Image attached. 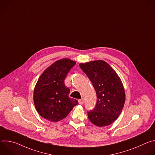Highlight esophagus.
<instances>
[{
    "mask_svg": "<svg viewBox=\"0 0 155 155\" xmlns=\"http://www.w3.org/2000/svg\"><path fill=\"white\" fill-rule=\"evenodd\" d=\"M83 102H84V100H83V99H79V100H78V103H79V104L82 105V104H83Z\"/></svg>",
    "mask_w": 155,
    "mask_h": 155,
    "instance_id": "1",
    "label": "esophagus"
}]
</instances>
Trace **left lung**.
Returning <instances> with one entry per match:
<instances>
[{
    "mask_svg": "<svg viewBox=\"0 0 155 155\" xmlns=\"http://www.w3.org/2000/svg\"><path fill=\"white\" fill-rule=\"evenodd\" d=\"M79 65L91 81L97 94L95 107L87 112L88 118L99 127L111 124L121 113L125 102L121 79L111 66L102 60Z\"/></svg>",
    "mask_w": 155,
    "mask_h": 155,
    "instance_id": "left-lung-1",
    "label": "left lung"
}]
</instances>
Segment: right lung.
Listing matches in <instances>:
<instances>
[{"label":"right lung","mask_w":155,"mask_h":155,"mask_svg":"<svg viewBox=\"0 0 155 155\" xmlns=\"http://www.w3.org/2000/svg\"><path fill=\"white\" fill-rule=\"evenodd\" d=\"M76 62L69 59L58 60L39 77L34 92V102L38 114L43 118L56 122L62 120L78 104L69 97L70 89L64 80Z\"/></svg>","instance_id":"obj_1"}]
</instances>
